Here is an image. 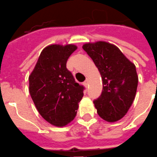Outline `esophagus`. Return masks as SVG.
I'll return each mask as SVG.
<instances>
[{
  "instance_id": "obj_1",
  "label": "esophagus",
  "mask_w": 157,
  "mask_h": 157,
  "mask_svg": "<svg viewBox=\"0 0 157 157\" xmlns=\"http://www.w3.org/2000/svg\"><path fill=\"white\" fill-rule=\"evenodd\" d=\"M83 85H84V86H86H86H88V80H85V81H84V83H83Z\"/></svg>"
}]
</instances>
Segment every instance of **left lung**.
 <instances>
[{"label":"left lung","instance_id":"8db88e82","mask_svg":"<svg viewBox=\"0 0 157 157\" xmlns=\"http://www.w3.org/2000/svg\"><path fill=\"white\" fill-rule=\"evenodd\" d=\"M83 49L94 62L101 75L103 90L94 100L97 113L107 122L126 115L137 89L136 67L115 45L104 41L85 44Z\"/></svg>","mask_w":157,"mask_h":157}]
</instances>
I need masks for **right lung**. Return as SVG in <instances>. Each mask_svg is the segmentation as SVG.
<instances>
[{
	"mask_svg": "<svg viewBox=\"0 0 157 157\" xmlns=\"http://www.w3.org/2000/svg\"><path fill=\"white\" fill-rule=\"evenodd\" d=\"M77 47L53 44L40 53L29 77V91L39 113L48 123L63 127L74 119L84 86L75 81L67 61Z\"/></svg>",
	"mask_w": 157,
	"mask_h": 157,
	"instance_id": "obj_1",
	"label": "right lung"
}]
</instances>
